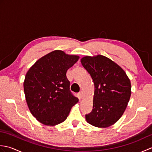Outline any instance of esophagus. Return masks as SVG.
Returning a JSON list of instances; mask_svg holds the SVG:
<instances>
[{
  "instance_id": "esophagus-1",
  "label": "esophagus",
  "mask_w": 152,
  "mask_h": 152,
  "mask_svg": "<svg viewBox=\"0 0 152 152\" xmlns=\"http://www.w3.org/2000/svg\"><path fill=\"white\" fill-rule=\"evenodd\" d=\"M79 97H80V99H83V92L82 91H81L79 93Z\"/></svg>"
}]
</instances>
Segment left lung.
Returning <instances> with one entry per match:
<instances>
[{"instance_id":"obj_1","label":"left lung","mask_w":152,"mask_h":152,"mask_svg":"<svg viewBox=\"0 0 152 152\" xmlns=\"http://www.w3.org/2000/svg\"><path fill=\"white\" fill-rule=\"evenodd\" d=\"M81 63L95 86L93 110L86 115V121L96 127H110L127 108L131 95L130 80L121 66L101 55L85 56Z\"/></svg>"}]
</instances>
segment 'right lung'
<instances>
[{
  "instance_id": "right-lung-1",
  "label": "right lung",
  "mask_w": 152,
  "mask_h": 152,
  "mask_svg": "<svg viewBox=\"0 0 152 152\" xmlns=\"http://www.w3.org/2000/svg\"><path fill=\"white\" fill-rule=\"evenodd\" d=\"M79 58L55 50L27 71L23 83L25 99L32 115L41 124L53 126L63 122L78 102L70 91L66 72Z\"/></svg>"
}]
</instances>
